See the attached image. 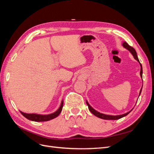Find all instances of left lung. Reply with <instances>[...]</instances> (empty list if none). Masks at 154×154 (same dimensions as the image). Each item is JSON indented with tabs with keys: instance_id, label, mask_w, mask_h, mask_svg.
<instances>
[{
	"instance_id": "8db88e82",
	"label": "left lung",
	"mask_w": 154,
	"mask_h": 154,
	"mask_svg": "<svg viewBox=\"0 0 154 154\" xmlns=\"http://www.w3.org/2000/svg\"><path fill=\"white\" fill-rule=\"evenodd\" d=\"M123 46L126 48L127 49H128L130 53H132V54L134 56V58L136 59L137 62H139V60L138 59V57L137 56V53L136 50H135L132 47H131V46H130L126 42H124L123 43ZM139 63H140V62H139ZM140 66H141V71H140V75H141V77L142 78L143 77V69H142V66L141 64L140 63ZM142 87H141V89L140 91V92H139V96H140L141 94V91H142ZM86 103H87V105L88 107V109H89V110L91 112V113H92L93 114H94V116H97V118H100L101 119H112V120H116V119H120L122 118L123 117H124V116H126L127 115H128L130 112H131L133 109H132L130 111L128 112L127 113H125L124 114H122V115H119V116H110V115H106V114H101L100 112H99L96 111V110H94V109L92 108V107L88 104V103L87 102V101H86Z\"/></svg>"
}]
</instances>
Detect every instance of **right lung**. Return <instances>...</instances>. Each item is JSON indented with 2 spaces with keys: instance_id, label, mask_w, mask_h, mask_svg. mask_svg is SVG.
Here are the masks:
<instances>
[{
  "instance_id": "add662e5",
  "label": "right lung",
  "mask_w": 154,
  "mask_h": 154,
  "mask_svg": "<svg viewBox=\"0 0 154 154\" xmlns=\"http://www.w3.org/2000/svg\"><path fill=\"white\" fill-rule=\"evenodd\" d=\"M63 101H62L61 105H60V108L55 112L48 114V115H40V114H26L20 111V113L24 116L26 118L29 120L34 121V122H47V121H49L51 119H53L55 118H57V116L60 114L62 112V108H63Z\"/></svg>"
}]
</instances>
